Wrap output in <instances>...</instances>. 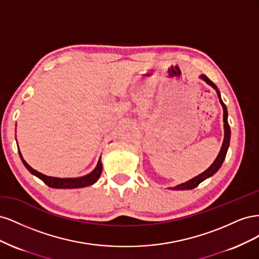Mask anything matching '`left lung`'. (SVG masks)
I'll use <instances>...</instances> for the list:
<instances>
[{"label":"left lung","mask_w":259,"mask_h":259,"mask_svg":"<svg viewBox=\"0 0 259 259\" xmlns=\"http://www.w3.org/2000/svg\"><path fill=\"white\" fill-rule=\"evenodd\" d=\"M201 77H202V80H204L207 84H209V85L211 86V88H213V89L216 91L217 95H218V97H219V101H221V104H222V106H223V109H224V123H225V124H224V127H225V138H224V143H223V146H222V149H221V152H219V154H218V156L216 158V160L214 161V163L211 164V165H210L205 171H203V173L200 174L199 176L190 179L189 182H187V183H185V184L178 185V186H176V187H174V188H171V189H174V190H190V189H194V188L198 187V186L203 182V180H205L206 178H208V177H210V176H213V175L216 173V171H217L219 168H221L222 164H223V162H224V160H225V158H226L227 151H228L231 132H230V126H229V124H228V120H227V116H228V112H227V107H226V105L223 103V100H222V98H221V93H219V91H218V89H217V86H216L213 82H211L206 75H201Z\"/></svg>","instance_id":"1"}]
</instances>
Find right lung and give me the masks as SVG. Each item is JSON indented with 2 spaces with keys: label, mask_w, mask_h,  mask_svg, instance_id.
<instances>
[{
  "label": "right lung",
  "mask_w": 259,
  "mask_h": 259,
  "mask_svg": "<svg viewBox=\"0 0 259 259\" xmlns=\"http://www.w3.org/2000/svg\"><path fill=\"white\" fill-rule=\"evenodd\" d=\"M19 155H20L23 165H25L28 168V170L30 171L31 174H33L36 177L40 178L41 180H43L44 184H46L49 187L59 188V189H70V188H83V187L95 184L97 180H98L100 174H101V170H103V165H101L100 158H99L98 163H97V166L95 167V169H94L92 173H90L89 175H86V176L79 177V178H57V177H51V176H46V175L40 173V171H37V170H35V169H33L32 167H31L29 164L22 159V156L20 154V151H19Z\"/></svg>",
  "instance_id": "1"
}]
</instances>
